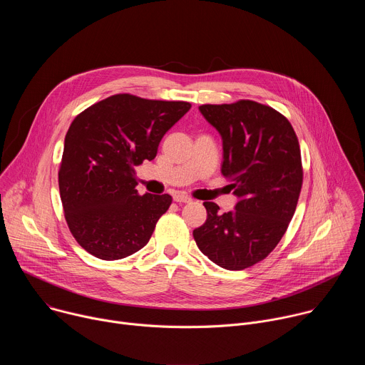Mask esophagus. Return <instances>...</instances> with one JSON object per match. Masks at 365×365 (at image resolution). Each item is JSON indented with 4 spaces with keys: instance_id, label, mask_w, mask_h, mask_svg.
<instances>
[{
    "instance_id": "34e87169",
    "label": "esophagus",
    "mask_w": 365,
    "mask_h": 365,
    "mask_svg": "<svg viewBox=\"0 0 365 365\" xmlns=\"http://www.w3.org/2000/svg\"><path fill=\"white\" fill-rule=\"evenodd\" d=\"M173 199H175V202H178V203H189L192 199L187 196V195H185V193H176L175 196H173Z\"/></svg>"
}]
</instances>
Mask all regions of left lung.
<instances>
[{
  "instance_id": "obj_1",
  "label": "left lung",
  "mask_w": 365,
  "mask_h": 365,
  "mask_svg": "<svg viewBox=\"0 0 365 365\" xmlns=\"http://www.w3.org/2000/svg\"><path fill=\"white\" fill-rule=\"evenodd\" d=\"M199 111L222 137L221 172L238 202L225 214L203 202L207 218L193 238L220 267L244 270L276 248L293 218L303 182L299 141L284 115L255 101L206 103Z\"/></svg>"
}]
</instances>
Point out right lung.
<instances>
[{
    "label": "right lung",
    "mask_w": 365,
    "mask_h": 365,
    "mask_svg": "<svg viewBox=\"0 0 365 365\" xmlns=\"http://www.w3.org/2000/svg\"><path fill=\"white\" fill-rule=\"evenodd\" d=\"M190 107L183 101L118 93L72 121L59 190L68 227L89 254L111 262L148 242L172 196L138 195L134 168L155 158L163 135Z\"/></svg>",
    "instance_id": "right-lung-1"
}]
</instances>
